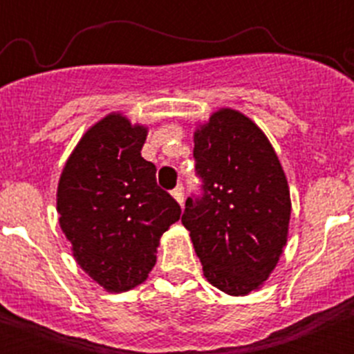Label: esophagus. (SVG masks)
<instances>
[{
    "mask_svg": "<svg viewBox=\"0 0 354 354\" xmlns=\"http://www.w3.org/2000/svg\"><path fill=\"white\" fill-rule=\"evenodd\" d=\"M171 195H173L174 200H176V202L180 203V205H183V202H185V190H183V187H181V185H178V187L174 188L173 192H171Z\"/></svg>",
    "mask_w": 354,
    "mask_h": 354,
    "instance_id": "1",
    "label": "esophagus"
}]
</instances>
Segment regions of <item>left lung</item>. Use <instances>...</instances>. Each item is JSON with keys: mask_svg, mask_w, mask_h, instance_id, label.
I'll return each mask as SVG.
<instances>
[{"mask_svg": "<svg viewBox=\"0 0 354 354\" xmlns=\"http://www.w3.org/2000/svg\"><path fill=\"white\" fill-rule=\"evenodd\" d=\"M202 195L181 217L212 286L233 296L259 289L288 241L286 174L263 131L240 111H216L194 135Z\"/></svg>", "mask_w": 354, "mask_h": 354, "instance_id": "8db88e82", "label": "left lung"}]
</instances>
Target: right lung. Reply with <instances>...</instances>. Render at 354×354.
I'll return each mask as SVG.
<instances>
[{"instance_id": "obj_1", "label": "right lung", "mask_w": 354, "mask_h": 354, "mask_svg": "<svg viewBox=\"0 0 354 354\" xmlns=\"http://www.w3.org/2000/svg\"><path fill=\"white\" fill-rule=\"evenodd\" d=\"M147 128L111 113L88 128L58 183L59 226L78 266L109 292L147 279L164 231L181 216L142 157Z\"/></svg>"}]
</instances>
